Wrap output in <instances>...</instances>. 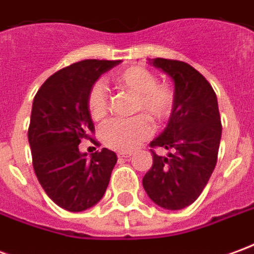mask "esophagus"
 Wrapping results in <instances>:
<instances>
[{
    "instance_id": "obj_1",
    "label": "esophagus",
    "mask_w": 254,
    "mask_h": 254,
    "mask_svg": "<svg viewBox=\"0 0 254 254\" xmlns=\"http://www.w3.org/2000/svg\"><path fill=\"white\" fill-rule=\"evenodd\" d=\"M129 156H132L130 152H118V158H129Z\"/></svg>"
}]
</instances>
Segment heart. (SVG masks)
<instances>
[{
  "instance_id": "obj_1",
  "label": "heart",
  "mask_w": 254,
  "mask_h": 254,
  "mask_svg": "<svg viewBox=\"0 0 254 254\" xmlns=\"http://www.w3.org/2000/svg\"><path fill=\"white\" fill-rule=\"evenodd\" d=\"M116 83L134 94L133 110L143 111L154 122L166 121L174 109L176 94L167 84L158 83L155 74L147 67L129 66L117 73ZM87 109L92 120L98 121L107 114L109 96L105 85L96 81L87 94ZM151 124L144 116L132 118H113L99 129V137L106 147L116 151H130L147 138Z\"/></svg>"
}]
</instances>
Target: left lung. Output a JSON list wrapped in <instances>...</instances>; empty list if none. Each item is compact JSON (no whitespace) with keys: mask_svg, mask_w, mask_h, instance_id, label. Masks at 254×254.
<instances>
[{"mask_svg":"<svg viewBox=\"0 0 254 254\" xmlns=\"http://www.w3.org/2000/svg\"><path fill=\"white\" fill-rule=\"evenodd\" d=\"M151 65L174 80L176 102L169 124L151 148L152 166L143 178L148 197L165 209H182L201 194L218 160L222 124L216 94L207 78L189 64L155 58Z\"/></svg>","mask_w":254,"mask_h":254,"instance_id":"8db88e82","label":"left lung"}]
</instances>
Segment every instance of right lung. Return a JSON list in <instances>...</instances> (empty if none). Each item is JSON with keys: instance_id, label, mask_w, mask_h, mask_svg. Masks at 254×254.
Segmentation results:
<instances>
[{"instance_id": "1", "label": "right lung", "mask_w": 254, "mask_h": 254, "mask_svg": "<svg viewBox=\"0 0 254 254\" xmlns=\"http://www.w3.org/2000/svg\"><path fill=\"white\" fill-rule=\"evenodd\" d=\"M121 61L84 60L56 72L38 89L28 143L38 181L58 207L81 212L105 194L117 155L102 148L87 158L78 151L95 127L87 109L91 85ZM92 143L98 144L95 140Z\"/></svg>"}]
</instances>
